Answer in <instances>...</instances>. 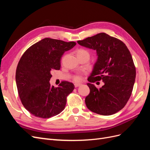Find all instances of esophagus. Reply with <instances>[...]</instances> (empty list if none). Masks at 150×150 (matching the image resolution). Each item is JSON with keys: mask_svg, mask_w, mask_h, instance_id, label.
Masks as SVG:
<instances>
[{"mask_svg": "<svg viewBox=\"0 0 150 150\" xmlns=\"http://www.w3.org/2000/svg\"><path fill=\"white\" fill-rule=\"evenodd\" d=\"M81 85V84H80V83H75V84H74V86H75V88L79 87V86H80Z\"/></svg>", "mask_w": 150, "mask_h": 150, "instance_id": "1", "label": "esophagus"}]
</instances>
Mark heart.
I'll return each instance as SVG.
<instances>
[{
  "label": "heart",
  "mask_w": 150,
  "mask_h": 150,
  "mask_svg": "<svg viewBox=\"0 0 150 150\" xmlns=\"http://www.w3.org/2000/svg\"><path fill=\"white\" fill-rule=\"evenodd\" d=\"M77 56H89V54L87 50L81 48L77 51ZM73 79L74 81H76V82H79V81L82 80V77H81V74H77L74 76Z\"/></svg>",
  "instance_id": "heart-1"
}]
</instances>
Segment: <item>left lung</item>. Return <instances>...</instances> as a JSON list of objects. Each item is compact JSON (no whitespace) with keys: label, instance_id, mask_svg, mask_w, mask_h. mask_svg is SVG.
I'll return each mask as SVG.
<instances>
[{"label":"left lung","instance_id":"8db88e82","mask_svg":"<svg viewBox=\"0 0 150 150\" xmlns=\"http://www.w3.org/2000/svg\"><path fill=\"white\" fill-rule=\"evenodd\" d=\"M78 43L96 50L98 56L91 74L88 78L90 93L85 99L86 106L97 114L108 116L123 108L133 89L136 67L125 44L106 33L78 40ZM102 80L99 89L91 83Z\"/></svg>","mask_w":150,"mask_h":150}]
</instances>
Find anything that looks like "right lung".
<instances>
[{
    "mask_svg": "<svg viewBox=\"0 0 150 150\" xmlns=\"http://www.w3.org/2000/svg\"><path fill=\"white\" fill-rule=\"evenodd\" d=\"M76 44L45 38L32 45L22 56L16 69V84L22 104L30 114L49 118L64 110L74 85L63 81L55 88L49 81L52 72L60 69L62 56Z\"/></svg>",
    "mask_w": 150,
    "mask_h": 150,
    "instance_id": "obj_1",
    "label": "right lung"
}]
</instances>
